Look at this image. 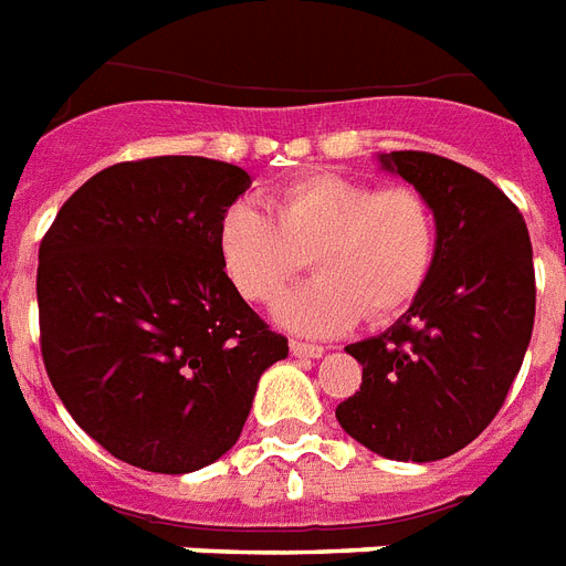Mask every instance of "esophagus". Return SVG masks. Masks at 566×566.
<instances>
[{
    "instance_id": "34e87169",
    "label": "esophagus",
    "mask_w": 566,
    "mask_h": 566,
    "mask_svg": "<svg viewBox=\"0 0 566 566\" xmlns=\"http://www.w3.org/2000/svg\"><path fill=\"white\" fill-rule=\"evenodd\" d=\"M291 352L296 357H311V360L325 355L323 346H316V343H302V339H291Z\"/></svg>"
}]
</instances>
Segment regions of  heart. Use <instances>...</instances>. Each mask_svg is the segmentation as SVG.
I'll use <instances>...</instances> for the list:
<instances>
[{
	"instance_id": "obj_1",
	"label": "heart",
	"mask_w": 566,
	"mask_h": 566,
	"mask_svg": "<svg viewBox=\"0 0 566 566\" xmlns=\"http://www.w3.org/2000/svg\"><path fill=\"white\" fill-rule=\"evenodd\" d=\"M268 206H227L214 243L229 282L259 305L273 302L311 255L316 279L275 305L287 328L323 337L360 314L387 323L416 302L433 273L439 229L416 188L316 171L273 188Z\"/></svg>"
}]
</instances>
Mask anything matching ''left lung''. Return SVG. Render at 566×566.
I'll use <instances>...</instances> for the list:
<instances>
[{
	"instance_id": "8db88e82",
	"label": "left lung",
	"mask_w": 566,
	"mask_h": 566,
	"mask_svg": "<svg viewBox=\"0 0 566 566\" xmlns=\"http://www.w3.org/2000/svg\"><path fill=\"white\" fill-rule=\"evenodd\" d=\"M387 171L427 197L439 229L433 273L384 334L346 346L360 392L337 421L363 448L398 462H436L491 424L521 371L535 325L530 229L489 177L465 165L392 150Z\"/></svg>"
}]
</instances>
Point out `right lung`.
Masks as SVG:
<instances>
[{
    "mask_svg": "<svg viewBox=\"0 0 566 566\" xmlns=\"http://www.w3.org/2000/svg\"><path fill=\"white\" fill-rule=\"evenodd\" d=\"M238 165L154 156L98 171L40 243V348L81 430L127 465L188 474L243 430L287 339L218 259V220L250 188Z\"/></svg>",
    "mask_w": 566,
    "mask_h": 566,
    "instance_id": "obj_1",
    "label": "right lung"
}]
</instances>
